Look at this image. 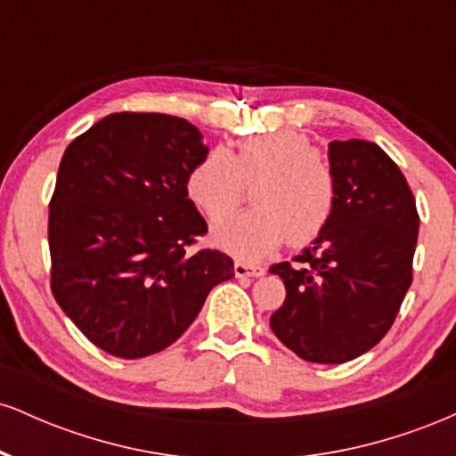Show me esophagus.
<instances>
[{
    "mask_svg": "<svg viewBox=\"0 0 456 456\" xmlns=\"http://www.w3.org/2000/svg\"><path fill=\"white\" fill-rule=\"evenodd\" d=\"M233 272L238 279H257V276H264L265 270L261 265H253V264H244V261H235Z\"/></svg>",
    "mask_w": 456,
    "mask_h": 456,
    "instance_id": "1",
    "label": "esophagus"
}]
</instances>
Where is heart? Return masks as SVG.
<instances>
[{"instance_id": "heart-1", "label": "heart", "mask_w": 456, "mask_h": 456, "mask_svg": "<svg viewBox=\"0 0 456 456\" xmlns=\"http://www.w3.org/2000/svg\"><path fill=\"white\" fill-rule=\"evenodd\" d=\"M255 208L214 229V242L242 259H259L289 238L305 246L326 232L338 201V180L315 143L296 130L253 134L233 151L214 148L186 177L192 203L214 223L244 199L255 182Z\"/></svg>"}]
</instances>
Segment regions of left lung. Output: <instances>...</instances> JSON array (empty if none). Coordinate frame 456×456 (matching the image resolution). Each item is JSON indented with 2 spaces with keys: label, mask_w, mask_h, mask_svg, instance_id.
Returning <instances> with one entry per match:
<instances>
[{
  "label": "left lung",
  "mask_w": 456,
  "mask_h": 456,
  "mask_svg": "<svg viewBox=\"0 0 456 456\" xmlns=\"http://www.w3.org/2000/svg\"><path fill=\"white\" fill-rule=\"evenodd\" d=\"M328 156L337 210L296 264L270 268L287 289L270 326L302 360L341 364L375 347L395 323L411 285L420 218L405 175L378 143L332 141Z\"/></svg>",
  "instance_id": "1"
}]
</instances>
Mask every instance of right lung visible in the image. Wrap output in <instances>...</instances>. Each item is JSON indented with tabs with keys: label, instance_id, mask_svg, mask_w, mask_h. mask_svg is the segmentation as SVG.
<instances>
[{
	"label": "right lung",
	"instance_id": "right-lung-1",
	"mask_svg": "<svg viewBox=\"0 0 456 456\" xmlns=\"http://www.w3.org/2000/svg\"><path fill=\"white\" fill-rule=\"evenodd\" d=\"M201 133L165 113H111L61 156L49 203L51 291L102 352L145 358L177 341L212 287L233 276L221 250H191L208 224L186 177Z\"/></svg>",
	"mask_w": 456,
	"mask_h": 456
}]
</instances>
